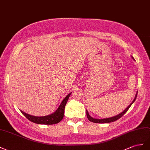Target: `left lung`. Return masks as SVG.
<instances>
[{
	"instance_id": "1",
	"label": "left lung",
	"mask_w": 150,
	"mask_h": 150,
	"mask_svg": "<svg viewBox=\"0 0 150 150\" xmlns=\"http://www.w3.org/2000/svg\"><path fill=\"white\" fill-rule=\"evenodd\" d=\"M132 59H134V58L133 57H132ZM137 94H138V92L136 93V96H135V97H134V100H132V102H131V103L130 104V105L127 107V108L123 111V112H122L121 113H120V114H119L118 115H115V116H114V117H109V118H105V119H94V118H93V117H92L91 115H89V114H88V112H87V118H88V120L90 121H91V122H95V123H109V122H114V121H117V119H119V118H121L122 115L125 114L127 111V110L129 109V108L131 107V105L134 103V102L135 101V100H136V97H137Z\"/></svg>"
}]
</instances>
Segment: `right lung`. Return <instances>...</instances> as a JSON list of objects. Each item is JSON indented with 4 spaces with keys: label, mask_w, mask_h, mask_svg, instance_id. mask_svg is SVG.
Returning a JSON list of instances; mask_svg holds the SVG:
<instances>
[{
    "label": "right lung",
    "mask_w": 150,
    "mask_h": 150,
    "mask_svg": "<svg viewBox=\"0 0 150 150\" xmlns=\"http://www.w3.org/2000/svg\"><path fill=\"white\" fill-rule=\"evenodd\" d=\"M69 94L65 97L62 102H61L60 105L58 107V108L54 112L53 114L46 115V116H41V117H38V116H34V115H29L28 114H26L23 111L21 110V112L24 115V116L26 117L30 121L33 122H35L36 124H40V125H54V124H57L60 122L62 119L63 118V115H64V110H65V108L67 102L69 99L70 94Z\"/></svg>",
    "instance_id": "1"
}]
</instances>
